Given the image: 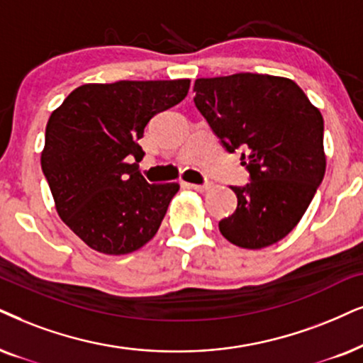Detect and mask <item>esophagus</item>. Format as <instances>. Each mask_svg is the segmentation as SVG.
I'll return each instance as SVG.
<instances>
[{"mask_svg": "<svg viewBox=\"0 0 363 363\" xmlns=\"http://www.w3.org/2000/svg\"><path fill=\"white\" fill-rule=\"evenodd\" d=\"M187 189H192V191H197V192H206L211 189V184H184Z\"/></svg>", "mask_w": 363, "mask_h": 363, "instance_id": "34e87169", "label": "esophagus"}]
</instances>
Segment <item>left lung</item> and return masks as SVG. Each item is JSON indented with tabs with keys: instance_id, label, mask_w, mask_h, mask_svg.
<instances>
[{
	"instance_id": "1",
	"label": "left lung",
	"mask_w": 363,
	"mask_h": 363,
	"mask_svg": "<svg viewBox=\"0 0 363 363\" xmlns=\"http://www.w3.org/2000/svg\"><path fill=\"white\" fill-rule=\"evenodd\" d=\"M194 104L228 152L242 149L246 186H231L235 213L219 221L233 245L261 250L283 240L325 176L323 117L295 82L263 73L197 79Z\"/></svg>"
}]
</instances>
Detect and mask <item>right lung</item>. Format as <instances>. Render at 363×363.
Returning <instances> with one entry per match:
<instances>
[{"label":"right lung","instance_id":"1","mask_svg":"<svg viewBox=\"0 0 363 363\" xmlns=\"http://www.w3.org/2000/svg\"><path fill=\"white\" fill-rule=\"evenodd\" d=\"M191 80L86 84L50 116L41 152L63 223L91 250L127 255L152 240L179 191L149 184L139 172L137 140L155 113L174 107Z\"/></svg>","mask_w":363,"mask_h":363}]
</instances>
